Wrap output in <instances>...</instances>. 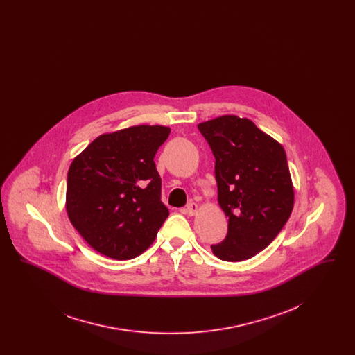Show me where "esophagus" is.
Segmentation results:
<instances>
[{
  "instance_id": "obj_1",
  "label": "esophagus",
  "mask_w": 355,
  "mask_h": 355,
  "mask_svg": "<svg viewBox=\"0 0 355 355\" xmlns=\"http://www.w3.org/2000/svg\"><path fill=\"white\" fill-rule=\"evenodd\" d=\"M197 210H198V205H197V203L189 202L186 205V214H189V216H194V214L197 213Z\"/></svg>"
}]
</instances>
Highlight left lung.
<instances>
[{
	"mask_svg": "<svg viewBox=\"0 0 355 355\" xmlns=\"http://www.w3.org/2000/svg\"><path fill=\"white\" fill-rule=\"evenodd\" d=\"M216 158L226 238L211 245L222 261L238 262L262 252L285 226L294 205L286 153L254 122L222 116L198 125Z\"/></svg>",
	"mask_w": 355,
	"mask_h": 355,
	"instance_id": "8db88e82",
	"label": "left lung"
}]
</instances>
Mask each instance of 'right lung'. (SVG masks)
Listing matches in <instances>:
<instances>
[{"label":"right lung","instance_id":"add662e5","mask_svg":"<svg viewBox=\"0 0 355 355\" xmlns=\"http://www.w3.org/2000/svg\"><path fill=\"white\" fill-rule=\"evenodd\" d=\"M169 128L139 125L97 137L68 171L71 225L98 253L119 261L144 253L169 210L154 157Z\"/></svg>","mask_w":355,"mask_h":355}]
</instances>
